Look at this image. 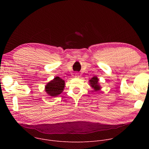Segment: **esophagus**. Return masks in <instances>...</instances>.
Instances as JSON below:
<instances>
[{
    "instance_id": "esophagus-1",
    "label": "esophagus",
    "mask_w": 149,
    "mask_h": 149,
    "mask_svg": "<svg viewBox=\"0 0 149 149\" xmlns=\"http://www.w3.org/2000/svg\"><path fill=\"white\" fill-rule=\"evenodd\" d=\"M75 74V77L76 78H78V77H79V73H78V72H76Z\"/></svg>"
}]
</instances>
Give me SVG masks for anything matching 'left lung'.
<instances>
[{
  "label": "left lung",
  "instance_id": "1",
  "mask_svg": "<svg viewBox=\"0 0 149 149\" xmlns=\"http://www.w3.org/2000/svg\"><path fill=\"white\" fill-rule=\"evenodd\" d=\"M98 80L99 79L95 76L93 77L91 79L89 80V82L91 87L93 88L94 91L96 92L98 91L101 89V87L98 83Z\"/></svg>",
  "mask_w": 149,
  "mask_h": 149
}]
</instances>
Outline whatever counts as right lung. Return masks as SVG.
Returning <instances> with one entry per match:
<instances>
[{
	"mask_svg": "<svg viewBox=\"0 0 149 149\" xmlns=\"http://www.w3.org/2000/svg\"><path fill=\"white\" fill-rule=\"evenodd\" d=\"M65 87V81L59 77H56L49 82L45 86L46 93L51 97H55L59 95Z\"/></svg>",
	"mask_w": 149,
	"mask_h": 149,
	"instance_id": "add662e5",
	"label": "right lung"
}]
</instances>
